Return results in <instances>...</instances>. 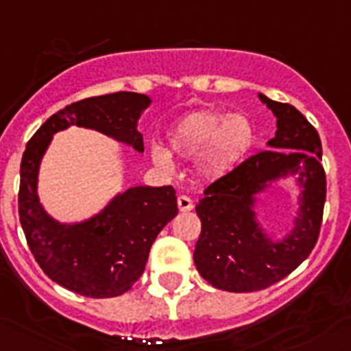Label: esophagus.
Here are the masks:
<instances>
[{
	"instance_id": "34e87169",
	"label": "esophagus",
	"mask_w": 351,
	"mask_h": 351,
	"mask_svg": "<svg viewBox=\"0 0 351 351\" xmlns=\"http://www.w3.org/2000/svg\"><path fill=\"white\" fill-rule=\"evenodd\" d=\"M178 206L181 212H191V210L195 208V203H193V199L189 198V196L181 195L178 198Z\"/></svg>"
}]
</instances>
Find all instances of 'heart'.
Wrapping results in <instances>:
<instances>
[{"label": "heart", "instance_id": "heart-1", "mask_svg": "<svg viewBox=\"0 0 351 351\" xmlns=\"http://www.w3.org/2000/svg\"><path fill=\"white\" fill-rule=\"evenodd\" d=\"M167 139L172 153L184 160L196 158L199 178L217 181L246 158L255 143V129L243 113L199 110L173 123ZM152 158L160 169H172V155L163 146H152Z\"/></svg>", "mask_w": 351, "mask_h": 351}]
</instances>
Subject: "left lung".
I'll use <instances>...</instances> for the list:
<instances>
[{"label": "left lung", "instance_id": "1", "mask_svg": "<svg viewBox=\"0 0 351 351\" xmlns=\"http://www.w3.org/2000/svg\"><path fill=\"white\" fill-rule=\"evenodd\" d=\"M258 98L278 119L269 149L217 179L196 205L202 234L195 265L213 288L231 293L265 289L291 274L315 246L326 202L319 132L293 105ZM289 175H296L300 186L299 213L292 231L272 240L256 220V195Z\"/></svg>", "mask_w": 351, "mask_h": 351}]
</instances>
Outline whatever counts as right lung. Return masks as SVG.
Wrapping results in <instances>:
<instances>
[{
	"label": "right lung",
	"mask_w": 351,
	"mask_h": 351,
	"mask_svg": "<svg viewBox=\"0 0 351 351\" xmlns=\"http://www.w3.org/2000/svg\"><path fill=\"white\" fill-rule=\"evenodd\" d=\"M149 103L146 95L129 91L81 99L49 117L25 146L19 191L23 234L46 276L77 295L112 298L132 288L158 232L178 215L176 189L134 186L88 220L62 223L39 202V165L53 134L70 125L95 129L143 153L138 120Z\"/></svg>",
	"instance_id": "obj_1"
}]
</instances>
